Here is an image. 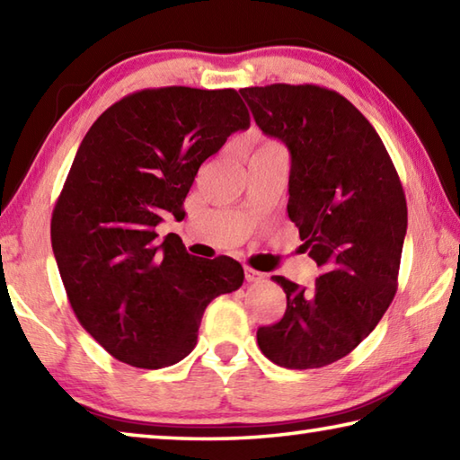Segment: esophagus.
<instances>
[{"label": "esophagus", "instance_id": "esophagus-1", "mask_svg": "<svg viewBox=\"0 0 460 460\" xmlns=\"http://www.w3.org/2000/svg\"><path fill=\"white\" fill-rule=\"evenodd\" d=\"M245 279L249 284H260V282H263V279H266V274H261V271L245 266Z\"/></svg>", "mask_w": 460, "mask_h": 460}]
</instances>
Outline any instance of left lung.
Here are the masks:
<instances>
[{"label":"left lung","instance_id":"8db88e82","mask_svg":"<svg viewBox=\"0 0 460 460\" xmlns=\"http://www.w3.org/2000/svg\"><path fill=\"white\" fill-rule=\"evenodd\" d=\"M263 134L290 152L288 217L321 268L314 288L282 276L284 318L260 326L279 367L316 369L376 329L398 290L408 207L384 142L353 103L316 84L241 89Z\"/></svg>","mask_w":460,"mask_h":460}]
</instances>
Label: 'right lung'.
Here are the masks:
<instances>
[{
	"instance_id": "right-lung-1",
	"label": "right lung",
	"mask_w": 460,
	"mask_h": 460,
	"mask_svg": "<svg viewBox=\"0 0 460 460\" xmlns=\"http://www.w3.org/2000/svg\"><path fill=\"white\" fill-rule=\"evenodd\" d=\"M249 128L235 89L164 87L99 115L75 155L50 223L76 318L109 355L142 369L182 361L208 302L243 284L241 263L194 258L162 217H182L199 168Z\"/></svg>"
}]
</instances>
